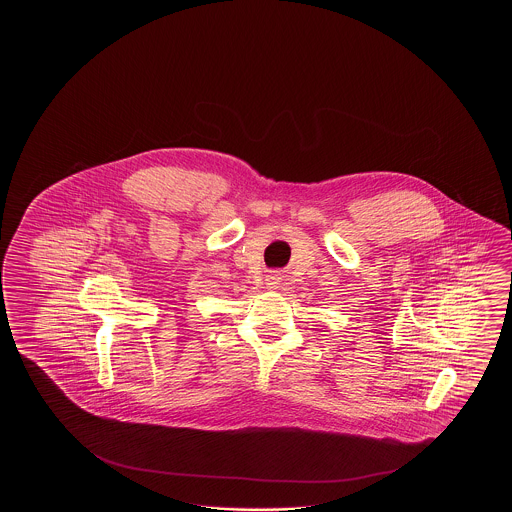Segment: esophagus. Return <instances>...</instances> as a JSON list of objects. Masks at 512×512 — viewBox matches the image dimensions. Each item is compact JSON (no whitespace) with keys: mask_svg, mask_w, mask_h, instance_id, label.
Segmentation results:
<instances>
[{"mask_svg":"<svg viewBox=\"0 0 512 512\" xmlns=\"http://www.w3.org/2000/svg\"><path fill=\"white\" fill-rule=\"evenodd\" d=\"M267 287H269V289H274V287H276V282H274V278H271V280H267Z\"/></svg>","mask_w":512,"mask_h":512,"instance_id":"1","label":"esophagus"}]
</instances>
